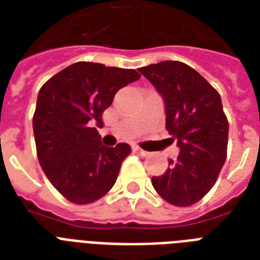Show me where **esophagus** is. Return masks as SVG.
Instances as JSON below:
<instances>
[{"label":"esophagus","mask_w":260,"mask_h":260,"mask_svg":"<svg viewBox=\"0 0 260 260\" xmlns=\"http://www.w3.org/2000/svg\"><path fill=\"white\" fill-rule=\"evenodd\" d=\"M132 150H134L135 152H138V154L142 155V156H146V155L148 154V152H147V151L142 150V148H140V147H138V146H134V147H132Z\"/></svg>","instance_id":"esophagus-1"}]
</instances>
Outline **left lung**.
I'll list each match as a JSON object with an SVG mask.
<instances>
[{
  "instance_id": "1",
  "label": "left lung",
  "mask_w": 260,
  "mask_h": 260,
  "mask_svg": "<svg viewBox=\"0 0 260 260\" xmlns=\"http://www.w3.org/2000/svg\"><path fill=\"white\" fill-rule=\"evenodd\" d=\"M139 71L163 97L166 129L179 155L160 177H152L156 193L171 205L190 206L209 193L226 159L228 120L221 97L200 73L177 60L150 64Z\"/></svg>"
}]
</instances>
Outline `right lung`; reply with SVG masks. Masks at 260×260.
<instances>
[{
	"mask_svg": "<svg viewBox=\"0 0 260 260\" xmlns=\"http://www.w3.org/2000/svg\"><path fill=\"white\" fill-rule=\"evenodd\" d=\"M139 78L132 69L77 62L39 90L34 113L39 163L55 189L73 204H91L113 187L131 147L102 146L95 125H104L102 113L114 94Z\"/></svg>",
	"mask_w": 260,
	"mask_h": 260,
	"instance_id": "1",
	"label": "right lung"
}]
</instances>
